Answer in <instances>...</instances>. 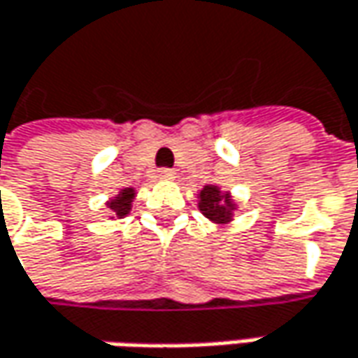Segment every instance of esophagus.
Masks as SVG:
<instances>
[{"label":"esophagus","mask_w":358,"mask_h":358,"mask_svg":"<svg viewBox=\"0 0 358 358\" xmlns=\"http://www.w3.org/2000/svg\"><path fill=\"white\" fill-rule=\"evenodd\" d=\"M157 177L159 179H163V181H169V179L175 177V173H173V169H159Z\"/></svg>","instance_id":"obj_1"}]
</instances>
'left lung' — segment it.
<instances>
[{
	"mask_svg": "<svg viewBox=\"0 0 358 358\" xmlns=\"http://www.w3.org/2000/svg\"><path fill=\"white\" fill-rule=\"evenodd\" d=\"M199 209L213 223H229L235 211V203L229 193H221L217 185H205L199 193Z\"/></svg>",
	"mask_w": 358,
	"mask_h": 358,
	"instance_id": "left-lung-1",
	"label": "left lung"
}]
</instances>
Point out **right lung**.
<instances>
[{"label": "right lung", "mask_w": 358, "mask_h": 358, "mask_svg": "<svg viewBox=\"0 0 358 358\" xmlns=\"http://www.w3.org/2000/svg\"><path fill=\"white\" fill-rule=\"evenodd\" d=\"M133 199H135V189H131L129 187V189H123L117 197L109 201L107 205H109V209L121 219V217H125V215L131 211V203H133Z\"/></svg>", "instance_id": "add662e5"}]
</instances>
